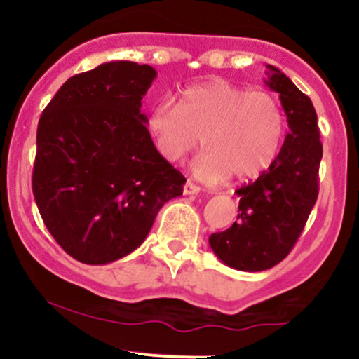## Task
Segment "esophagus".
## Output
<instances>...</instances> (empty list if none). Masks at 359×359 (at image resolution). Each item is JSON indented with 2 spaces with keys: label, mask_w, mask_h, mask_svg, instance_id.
Returning <instances> with one entry per match:
<instances>
[{
  "label": "esophagus",
  "mask_w": 359,
  "mask_h": 359,
  "mask_svg": "<svg viewBox=\"0 0 359 359\" xmlns=\"http://www.w3.org/2000/svg\"><path fill=\"white\" fill-rule=\"evenodd\" d=\"M199 191H201V187L194 182H185V185H184L185 196H194V194H199Z\"/></svg>",
  "instance_id": "34e87169"
}]
</instances>
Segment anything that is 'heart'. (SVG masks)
Instances as JSON below:
<instances>
[{
  "label": "heart",
  "mask_w": 359,
  "mask_h": 359,
  "mask_svg": "<svg viewBox=\"0 0 359 359\" xmlns=\"http://www.w3.org/2000/svg\"><path fill=\"white\" fill-rule=\"evenodd\" d=\"M147 131L168 162L196 150L201 138L205 150L192 168L205 182L228 175L243 180L273 162L285 133V116L269 90L212 79L184 88L175 106L156 104L147 118Z\"/></svg>",
  "instance_id": "b5f03b06"
}]
</instances>
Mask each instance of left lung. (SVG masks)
<instances>
[{
  "mask_svg": "<svg viewBox=\"0 0 359 359\" xmlns=\"http://www.w3.org/2000/svg\"><path fill=\"white\" fill-rule=\"evenodd\" d=\"M266 84L280 94L290 131L280 154L253 182L241 185L231 228L212 233L216 257L241 271L269 270L282 262L304 231L319 194L323 143L312 101L283 72L266 65Z\"/></svg>",
  "mask_w": 359,
  "mask_h": 359,
  "instance_id": "left-lung-1",
  "label": "left lung"
}]
</instances>
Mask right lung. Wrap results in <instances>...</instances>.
Segmentation results:
<instances>
[{"label":"right lung","mask_w":359,"mask_h":359,"mask_svg":"<svg viewBox=\"0 0 359 359\" xmlns=\"http://www.w3.org/2000/svg\"><path fill=\"white\" fill-rule=\"evenodd\" d=\"M150 65L106 62L67 79L40 116L32 191L40 216L77 262L104 265L137 250L185 177L156 151L142 100Z\"/></svg>","instance_id":"obj_1"}]
</instances>
